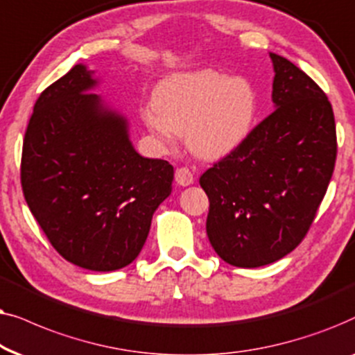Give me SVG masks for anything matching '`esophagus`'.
I'll use <instances>...</instances> for the list:
<instances>
[{"instance_id":"esophagus-1","label":"esophagus","mask_w":355,"mask_h":355,"mask_svg":"<svg viewBox=\"0 0 355 355\" xmlns=\"http://www.w3.org/2000/svg\"><path fill=\"white\" fill-rule=\"evenodd\" d=\"M193 180H195V175L188 167H178L175 170V182L182 187H188L191 185Z\"/></svg>"}]
</instances>
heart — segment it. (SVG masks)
<instances>
[{"label":"heart","instance_id":"b5f03b06","mask_svg":"<svg viewBox=\"0 0 355 355\" xmlns=\"http://www.w3.org/2000/svg\"><path fill=\"white\" fill-rule=\"evenodd\" d=\"M154 108L144 121L165 143L185 135L198 155L217 159L245 139L252 130L257 98L242 78L212 69L168 76L154 92Z\"/></svg>","mask_w":355,"mask_h":355}]
</instances>
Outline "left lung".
Returning <instances> with one entry per match:
<instances>
[{
    "label": "left lung",
    "instance_id": "left-lung-1",
    "mask_svg": "<svg viewBox=\"0 0 355 355\" xmlns=\"http://www.w3.org/2000/svg\"><path fill=\"white\" fill-rule=\"evenodd\" d=\"M269 56L276 110L200 178L209 198V242L239 268L264 266L299 247L336 164L331 102L294 63Z\"/></svg>",
    "mask_w": 355,
    "mask_h": 355
}]
</instances>
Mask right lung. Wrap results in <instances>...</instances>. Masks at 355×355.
I'll return each instance as SVG.
<instances>
[{
  "instance_id": "add662e5",
  "label": "right lung",
  "mask_w": 355,
  "mask_h": 355,
  "mask_svg": "<svg viewBox=\"0 0 355 355\" xmlns=\"http://www.w3.org/2000/svg\"><path fill=\"white\" fill-rule=\"evenodd\" d=\"M91 73L76 64L37 98L21 157L27 206L56 252L91 271L138 257L173 167L131 146L126 121L103 112Z\"/></svg>"
}]
</instances>
